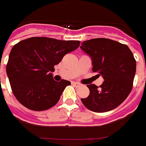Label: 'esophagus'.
<instances>
[{"instance_id": "esophagus-1", "label": "esophagus", "mask_w": 146, "mask_h": 146, "mask_svg": "<svg viewBox=\"0 0 146 146\" xmlns=\"http://www.w3.org/2000/svg\"><path fill=\"white\" fill-rule=\"evenodd\" d=\"M73 85L75 87H80L81 86V84L78 82H73Z\"/></svg>"}]
</instances>
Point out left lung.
Here are the masks:
<instances>
[{
  "label": "left lung",
  "mask_w": 146,
  "mask_h": 146,
  "mask_svg": "<svg viewBox=\"0 0 146 146\" xmlns=\"http://www.w3.org/2000/svg\"><path fill=\"white\" fill-rule=\"evenodd\" d=\"M92 60L94 73L104 79L98 87L87 85L90 94L81 98L89 110L106 112L120 105L133 89L136 73V60L127 45L109 38H92L80 47Z\"/></svg>",
  "instance_id": "1"
}]
</instances>
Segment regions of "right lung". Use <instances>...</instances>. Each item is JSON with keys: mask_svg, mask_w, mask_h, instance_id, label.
Here are the masks:
<instances>
[{"mask_svg": "<svg viewBox=\"0 0 146 146\" xmlns=\"http://www.w3.org/2000/svg\"><path fill=\"white\" fill-rule=\"evenodd\" d=\"M79 45L77 40L47 37H31L15 44L9 53L6 73L18 102L37 111L56 105L71 83L66 80L56 82L52 78L54 66Z\"/></svg>", "mask_w": 146, "mask_h": 146, "instance_id": "1", "label": "right lung"}]
</instances>
